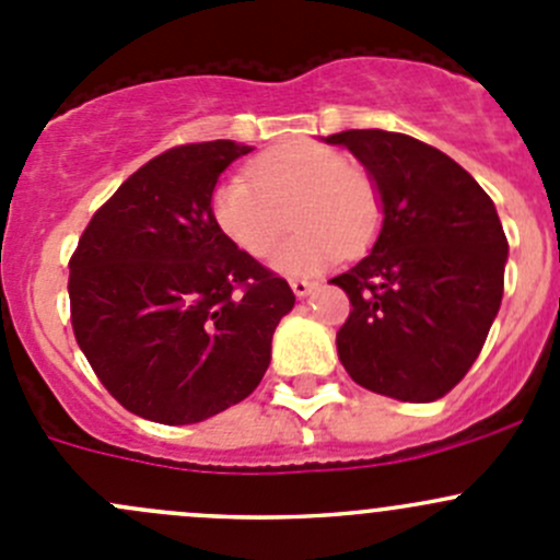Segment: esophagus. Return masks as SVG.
<instances>
[{"mask_svg":"<svg viewBox=\"0 0 560 560\" xmlns=\"http://www.w3.org/2000/svg\"><path fill=\"white\" fill-rule=\"evenodd\" d=\"M290 287H292V292H295L298 298H306V295H312V292L316 290V284H314V281H308V279H292V281H290Z\"/></svg>","mask_w":560,"mask_h":560,"instance_id":"obj_1","label":"esophagus"}]
</instances>
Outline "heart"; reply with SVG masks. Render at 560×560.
Instances as JSON below:
<instances>
[{"label": "heart", "instance_id": "1", "mask_svg": "<svg viewBox=\"0 0 560 560\" xmlns=\"http://www.w3.org/2000/svg\"><path fill=\"white\" fill-rule=\"evenodd\" d=\"M244 175L222 180L211 211L219 230L252 257H268L290 230V211L301 235L273 254L287 276H312L371 246L380 230V195L363 171L341 151L314 140H292L257 156Z\"/></svg>", "mask_w": 560, "mask_h": 560}]
</instances>
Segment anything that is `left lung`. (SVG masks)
Wrapping results in <instances>:
<instances>
[{
    "label": "left lung",
    "instance_id": "left-lung-1",
    "mask_svg": "<svg viewBox=\"0 0 560 560\" xmlns=\"http://www.w3.org/2000/svg\"><path fill=\"white\" fill-rule=\"evenodd\" d=\"M365 167L382 202L371 254L330 279L352 312L338 360L360 387L409 404L466 376L504 295L510 244L493 200L455 160L385 129L325 138Z\"/></svg>",
    "mask_w": 560,
    "mask_h": 560
}]
</instances>
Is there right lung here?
<instances>
[{
    "instance_id": "obj_1",
    "label": "right lung",
    "mask_w": 560,
    "mask_h": 560,
    "mask_svg": "<svg viewBox=\"0 0 560 560\" xmlns=\"http://www.w3.org/2000/svg\"><path fill=\"white\" fill-rule=\"evenodd\" d=\"M252 145L165 151L92 217L70 259L75 341L107 393L145 420L191 425L262 382L290 284L213 219L219 175Z\"/></svg>"
}]
</instances>
